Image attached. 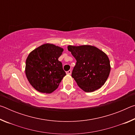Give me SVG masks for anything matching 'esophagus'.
I'll use <instances>...</instances> for the list:
<instances>
[{
  "label": "esophagus",
  "mask_w": 135,
  "mask_h": 135,
  "mask_svg": "<svg viewBox=\"0 0 135 135\" xmlns=\"http://www.w3.org/2000/svg\"><path fill=\"white\" fill-rule=\"evenodd\" d=\"M66 73H67V74H68V75H70L71 74V70H68V71L66 72Z\"/></svg>",
  "instance_id": "34e87169"
}]
</instances>
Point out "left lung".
Listing matches in <instances>:
<instances>
[{
  "label": "left lung",
  "mask_w": 135,
  "mask_h": 135,
  "mask_svg": "<svg viewBox=\"0 0 135 135\" xmlns=\"http://www.w3.org/2000/svg\"><path fill=\"white\" fill-rule=\"evenodd\" d=\"M68 50L77 61L71 76L77 85L86 92H92L101 88L111 70L106 54L90 45H69Z\"/></svg>",
  "instance_id": "obj_1"
}]
</instances>
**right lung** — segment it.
I'll return each mask as SVG.
<instances>
[{
	"instance_id": "1",
	"label": "right lung",
	"mask_w": 135,
	"mask_h": 135,
	"mask_svg": "<svg viewBox=\"0 0 135 135\" xmlns=\"http://www.w3.org/2000/svg\"><path fill=\"white\" fill-rule=\"evenodd\" d=\"M64 49L46 43L34 49L26 62V74L29 83L36 90L50 93L55 90L66 74L62 62L58 61Z\"/></svg>"
}]
</instances>
